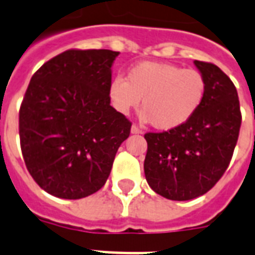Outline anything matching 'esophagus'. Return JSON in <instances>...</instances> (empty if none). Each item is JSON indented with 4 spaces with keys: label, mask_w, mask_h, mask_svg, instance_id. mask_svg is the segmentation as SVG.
Listing matches in <instances>:
<instances>
[{
    "label": "esophagus",
    "mask_w": 255,
    "mask_h": 255,
    "mask_svg": "<svg viewBox=\"0 0 255 255\" xmlns=\"http://www.w3.org/2000/svg\"><path fill=\"white\" fill-rule=\"evenodd\" d=\"M131 133H135V135H137V133H143V131H141V129H140L137 126H135V124H133V126L131 127Z\"/></svg>",
    "instance_id": "34e87169"
}]
</instances>
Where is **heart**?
Listing matches in <instances>:
<instances>
[{"label": "heart", "instance_id": "heart-1", "mask_svg": "<svg viewBox=\"0 0 255 255\" xmlns=\"http://www.w3.org/2000/svg\"><path fill=\"white\" fill-rule=\"evenodd\" d=\"M206 81L200 71L164 62L144 61L118 77L108 87L112 106L120 114L136 108L143 99V118L160 131L186 124L205 99Z\"/></svg>", "mask_w": 255, "mask_h": 255}]
</instances>
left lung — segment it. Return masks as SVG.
Returning <instances> with one entry per match:
<instances>
[{
    "instance_id": "1",
    "label": "left lung",
    "mask_w": 255,
    "mask_h": 255,
    "mask_svg": "<svg viewBox=\"0 0 255 255\" xmlns=\"http://www.w3.org/2000/svg\"><path fill=\"white\" fill-rule=\"evenodd\" d=\"M206 81L205 99L186 124L145 133L144 173L156 193L174 201L205 194L225 173L241 127L237 90L213 63L194 61Z\"/></svg>"
}]
</instances>
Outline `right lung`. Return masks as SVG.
<instances>
[{
    "instance_id": "add662e5",
    "label": "right lung",
    "mask_w": 255,
    "mask_h": 255,
    "mask_svg": "<svg viewBox=\"0 0 255 255\" xmlns=\"http://www.w3.org/2000/svg\"><path fill=\"white\" fill-rule=\"evenodd\" d=\"M118 51L67 50L34 74L19 110L31 177L47 193L78 200L106 184L131 122L108 96Z\"/></svg>"
}]
</instances>
